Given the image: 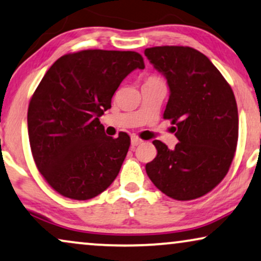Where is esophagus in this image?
<instances>
[{
    "label": "esophagus",
    "instance_id": "obj_1",
    "mask_svg": "<svg viewBox=\"0 0 261 261\" xmlns=\"http://www.w3.org/2000/svg\"><path fill=\"white\" fill-rule=\"evenodd\" d=\"M142 142H143V141H142L140 137L135 136V135L133 137H131V145H133V147H137V145H140Z\"/></svg>",
    "mask_w": 261,
    "mask_h": 261
}]
</instances>
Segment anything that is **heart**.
<instances>
[{
	"label": "heart",
	"instance_id": "b5f03b06",
	"mask_svg": "<svg viewBox=\"0 0 261 261\" xmlns=\"http://www.w3.org/2000/svg\"><path fill=\"white\" fill-rule=\"evenodd\" d=\"M147 81H161V80H160L158 76H150V77H149Z\"/></svg>",
	"mask_w": 261,
	"mask_h": 261
}]
</instances>
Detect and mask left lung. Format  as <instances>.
Segmentation results:
<instances>
[{"label": "left lung", "instance_id": "left-lung-1", "mask_svg": "<svg viewBox=\"0 0 261 261\" xmlns=\"http://www.w3.org/2000/svg\"><path fill=\"white\" fill-rule=\"evenodd\" d=\"M150 63L166 76L169 119L179 143L154 141L158 155L145 165L149 179L176 200L203 197L220 184L234 159L239 137L238 105L231 87L209 58L189 46L145 48Z\"/></svg>", "mask_w": 261, "mask_h": 261}]
</instances>
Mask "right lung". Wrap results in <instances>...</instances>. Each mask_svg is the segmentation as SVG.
<instances>
[{
	"instance_id": "1",
	"label": "right lung",
	"mask_w": 261,
	"mask_h": 261,
	"mask_svg": "<svg viewBox=\"0 0 261 261\" xmlns=\"http://www.w3.org/2000/svg\"><path fill=\"white\" fill-rule=\"evenodd\" d=\"M144 69L135 51L83 50L58 58L41 79L27 112L36 166L56 192L87 200L117 178L130 136H106L99 117L121 81Z\"/></svg>"
}]
</instances>
